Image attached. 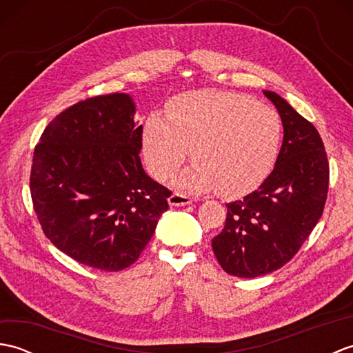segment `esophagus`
Returning a JSON list of instances; mask_svg holds the SVG:
<instances>
[{
    "label": "esophagus",
    "instance_id": "obj_1",
    "mask_svg": "<svg viewBox=\"0 0 353 353\" xmlns=\"http://www.w3.org/2000/svg\"><path fill=\"white\" fill-rule=\"evenodd\" d=\"M194 199H191L190 196H183V194H179V192H174L171 194V196L168 197V203L170 206H186L192 203Z\"/></svg>",
    "mask_w": 353,
    "mask_h": 353
}]
</instances>
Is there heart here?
Here are the masks:
<instances>
[{
  "label": "heart",
  "instance_id": "b5f03b06",
  "mask_svg": "<svg viewBox=\"0 0 353 353\" xmlns=\"http://www.w3.org/2000/svg\"><path fill=\"white\" fill-rule=\"evenodd\" d=\"M282 142V121L249 95L191 92L177 99L171 115H150L142 153L150 172L165 181L191 154L197 161L176 181L188 191L216 190L241 197L272 172Z\"/></svg>",
  "mask_w": 353,
  "mask_h": 353
}]
</instances>
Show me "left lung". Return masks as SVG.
I'll use <instances>...</instances> for the list:
<instances>
[{"instance_id": "obj_1", "label": "left lung", "mask_w": 353, "mask_h": 353, "mask_svg": "<svg viewBox=\"0 0 353 353\" xmlns=\"http://www.w3.org/2000/svg\"><path fill=\"white\" fill-rule=\"evenodd\" d=\"M279 112L283 139L273 171L256 191L228 203L212 250L236 277L264 276L287 264L316 228L327 197L329 163L316 127L273 91H262Z\"/></svg>"}]
</instances>
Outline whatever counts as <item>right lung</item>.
Returning a JSON list of instances; mask_svg holds the SVG:
<instances>
[{
	"instance_id": "1",
	"label": "right lung",
	"mask_w": 353,
	"mask_h": 353,
	"mask_svg": "<svg viewBox=\"0 0 353 353\" xmlns=\"http://www.w3.org/2000/svg\"><path fill=\"white\" fill-rule=\"evenodd\" d=\"M134 114L129 94L80 101L47 125L33 154L30 191L43 234L103 272L139 258L171 196L142 168Z\"/></svg>"
}]
</instances>
